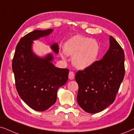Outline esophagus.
<instances>
[{"label": "esophagus", "instance_id": "1", "mask_svg": "<svg viewBox=\"0 0 134 134\" xmlns=\"http://www.w3.org/2000/svg\"><path fill=\"white\" fill-rule=\"evenodd\" d=\"M75 78V74L72 71H70L69 74V78L70 80H74Z\"/></svg>", "mask_w": 134, "mask_h": 134}]
</instances>
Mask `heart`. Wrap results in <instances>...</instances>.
<instances>
[{"instance_id":"obj_1","label":"heart","mask_w":134,"mask_h":134,"mask_svg":"<svg viewBox=\"0 0 134 134\" xmlns=\"http://www.w3.org/2000/svg\"><path fill=\"white\" fill-rule=\"evenodd\" d=\"M99 49L97 41L80 35L72 37L64 46L65 54L73 56L72 62L74 67L81 70L91 67L96 61Z\"/></svg>"}]
</instances>
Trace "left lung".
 Returning a JSON list of instances; mask_svg holds the SVG:
<instances>
[{
	"label": "left lung",
	"instance_id": "left-lung-1",
	"mask_svg": "<svg viewBox=\"0 0 134 134\" xmlns=\"http://www.w3.org/2000/svg\"><path fill=\"white\" fill-rule=\"evenodd\" d=\"M110 43L109 49L101 60L75 75L78 103L88 113H98L113 103L124 79V51L112 36Z\"/></svg>",
	"mask_w": 134,
	"mask_h": 134
}]
</instances>
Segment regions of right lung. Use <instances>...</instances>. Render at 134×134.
Returning a JSON list of instances; mask_svg holds the SVG:
<instances>
[{"instance_id":"right-lung-1","label":"right lung","mask_w":134,"mask_h":134,"mask_svg":"<svg viewBox=\"0 0 134 134\" xmlns=\"http://www.w3.org/2000/svg\"><path fill=\"white\" fill-rule=\"evenodd\" d=\"M52 29L35 30L20 39L12 60L15 86L19 96L32 109L43 111L56 102L58 88L68 80V69L57 68L51 61L52 55L42 59L31 50L32 40L52 32ZM55 53L58 44L51 45Z\"/></svg>"}]
</instances>
